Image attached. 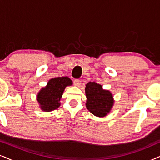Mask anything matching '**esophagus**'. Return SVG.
Segmentation results:
<instances>
[{
    "mask_svg": "<svg viewBox=\"0 0 160 160\" xmlns=\"http://www.w3.org/2000/svg\"><path fill=\"white\" fill-rule=\"evenodd\" d=\"M81 84H82V82H81L80 80H78V79L74 80V85H75V86L80 87Z\"/></svg>",
    "mask_w": 160,
    "mask_h": 160,
    "instance_id": "34e87169",
    "label": "esophagus"
}]
</instances>
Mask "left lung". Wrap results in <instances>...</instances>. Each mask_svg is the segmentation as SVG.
Here are the masks:
<instances>
[{"mask_svg": "<svg viewBox=\"0 0 160 160\" xmlns=\"http://www.w3.org/2000/svg\"><path fill=\"white\" fill-rule=\"evenodd\" d=\"M86 107L95 117H104L110 113L114 103L112 93L104 89L102 85L95 82H89L85 87Z\"/></svg>", "mask_w": 160, "mask_h": 160, "instance_id": "obj_1", "label": "left lung"}]
</instances>
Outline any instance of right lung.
<instances>
[{"label":"right lung","instance_id":"right-lung-1","mask_svg":"<svg viewBox=\"0 0 160 160\" xmlns=\"http://www.w3.org/2000/svg\"><path fill=\"white\" fill-rule=\"evenodd\" d=\"M72 84L73 82L68 76L50 79L47 86L41 88L36 95V100L41 110L50 112L58 109L60 106V99L65 87Z\"/></svg>","mask_w":160,"mask_h":160}]
</instances>
